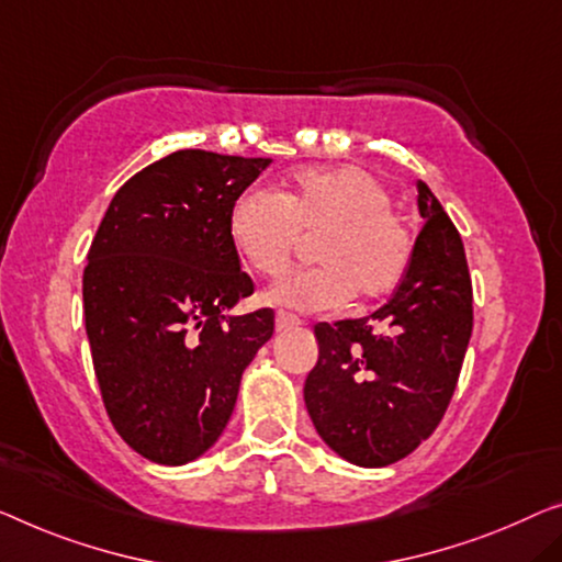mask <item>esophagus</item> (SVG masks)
<instances>
[{
  "mask_svg": "<svg viewBox=\"0 0 562 562\" xmlns=\"http://www.w3.org/2000/svg\"><path fill=\"white\" fill-rule=\"evenodd\" d=\"M303 321L295 313H288V310H278V315H274V328L278 330H288V328H295Z\"/></svg>",
  "mask_w": 562,
  "mask_h": 562,
  "instance_id": "34e87169",
  "label": "esophagus"
}]
</instances>
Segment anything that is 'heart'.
I'll list each match as a JSON object with an SVG mask.
<instances>
[{
	"mask_svg": "<svg viewBox=\"0 0 562 562\" xmlns=\"http://www.w3.org/2000/svg\"><path fill=\"white\" fill-rule=\"evenodd\" d=\"M313 239L317 267L292 272L267 300L297 310H333L350 297L391 295L414 259V234L391 209L379 176L361 166H307L278 191L247 189L229 209V239L259 278H280Z\"/></svg>",
	"mask_w": 562,
	"mask_h": 562,
	"instance_id": "b5f03b06",
	"label": "heart"
}]
</instances>
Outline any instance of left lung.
<instances>
[{"label": "left lung", "mask_w": 562, "mask_h": 562, "mask_svg": "<svg viewBox=\"0 0 562 562\" xmlns=\"http://www.w3.org/2000/svg\"><path fill=\"white\" fill-rule=\"evenodd\" d=\"M424 229L386 305L317 323L321 356L305 379L317 434L358 467H386L429 439L454 396L472 338V278L462 237L418 181Z\"/></svg>", "instance_id": "8db88e82"}]
</instances>
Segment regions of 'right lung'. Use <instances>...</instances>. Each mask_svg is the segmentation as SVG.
Masks as SVG:
<instances>
[{"instance_id":"1","label":"right lung","mask_w":562,"mask_h":562,"mask_svg":"<svg viewBox=\"0 0 562 562\" xmlns=\"http://www.w3.org/2000/svg\"><path fill=\"white\" fill-rule=\"evenodd\" d=\"M267 164L176 150L115 191L90 245L82 305L100 396L156 464H187L222 437L241 371L272 338V307L224 313L255 292L229 209Z\"/></svg>"}]
</instances>
